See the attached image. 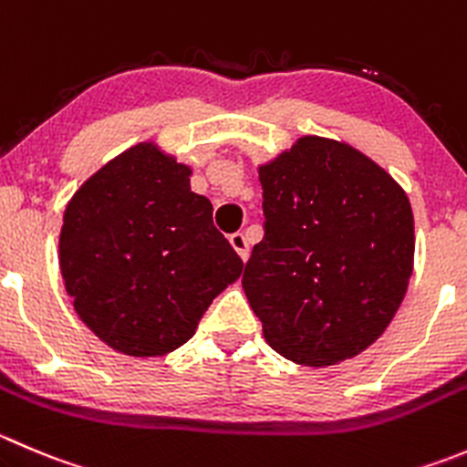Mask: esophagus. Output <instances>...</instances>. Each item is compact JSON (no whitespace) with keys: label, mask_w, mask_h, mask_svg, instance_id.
Segmentation results:
<instances>
[{"label":"esophagus","mask_w":467,"mask_h":467,"mask_svg":"<svg viewBox=\"0 0 467 467\" xmlns=\"http://www.w3.org/2000/svg\"><path fill=\"white\" fill-rule=\"evenodd\" d=\"M230 244H233V248H234V251H237V255L242 257L244 262H246L248 260V253H251V248H248L246 234H244V233L230 234Z\"/></svg>","instance_id":"obj_1"}]
</instances>
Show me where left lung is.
<instances>
[{"mask_svg":"<svg viewBox=\"0 0 467 467\" xmlns=\"http://www.w3.org/2000/svg\"><path fill=\"white\" fill-rule=\"evenodd\" d=\"M257 173L265 239L242 285L265 339L306 368L354 358L381 337L409 289V196L358 148L315 134Z\"/></svg>","mask_w":467,"mask_h":467,"instance_id":"1","label":"left lung"}]
</instances>
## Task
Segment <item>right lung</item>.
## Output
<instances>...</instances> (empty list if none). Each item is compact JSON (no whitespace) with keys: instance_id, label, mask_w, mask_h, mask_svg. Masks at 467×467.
I'll list each match as a JSON object with an SVG mask.
<instances>
[{"instance_id":"add662e5","label":"right lung","mask_w":467,"mask_h":467,"mask_svg":"<svg viewBox=\"0 0 467 467\" xmlns=\"http://www.w3.org/2000/svg\"><path fill=\"white\" fill-rule=\"evenodd\" d=\"M192 166L141 141L67 201L58 266L79 319L107 347L161 358L193 337L244 262L192 192Z\"/></svg>"}]
</instances>
